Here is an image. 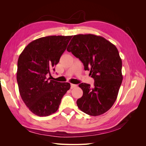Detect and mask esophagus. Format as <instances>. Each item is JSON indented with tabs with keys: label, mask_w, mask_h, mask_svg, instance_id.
<instances>
[{
	"label": "esophagus",
	"mask_w": 146,
	"mask_h": 146,
	"mask_svg": "<svg viewBox=\"0 0 146 146\" xmlns=\"http://www.w3.org/2000/svg\"><path fill=\"white\" fill-rule=\"evenodd\" d=\"M77 85H75V84H70V88H71V89H73V88L77 87Z\"/></svg>",
	"instance_id": "esophagus-1"
}]
</instances>
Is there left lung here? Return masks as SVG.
<instances>
[{"instance_id":"8db88e82","label":"left lung","mask_w":146,"mask_h":146,"mask_svg":"<svg viewBox=\"0 0 146 146\" xmlns=\"http://www.w3.org/2000/svg\"><path fill=\"white\" fill-rule=\"evenodd\" d=\"M67 50L79 58L85 70H90L94 85H78L83 96L77 101L81 111L99 116L111 108L122 81V60L117 48L104 37L92 34L74 35Z\"/></svg>"}]
</instances>
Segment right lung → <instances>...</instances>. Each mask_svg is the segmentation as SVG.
<instances>
[{"mask_svg": "<svg viewBox=\"0 0 146 146\" xmlns=\"http://www.w3.org/2000/svg\"><path fill=\"white\" fill-rule=\"evenodd\" d=\"M72 36H48L30 42L17 61V82L21 98L38 116L55 113L61 99L70 89L69 83L46 78L58 64Z\"/></svg>", "mask_w": 146, "mask_h": 146, "instance_id": "add662e5", "label": "right lung"}]
</instances>
